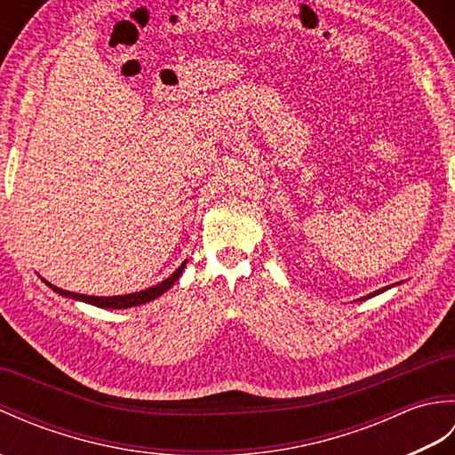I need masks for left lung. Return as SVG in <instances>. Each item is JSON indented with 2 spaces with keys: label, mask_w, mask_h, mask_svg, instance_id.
I'll list each match as a JSON object with an SVG mask.
<instances>
[{
  "label": "left lung",
  "mask_w": 455,
  "mask_h": 455,
  "mask_svg": "<svg viewBox=\"0 0 455 455\" xmlns=\"http://www.w3.org/2000/svg\"><path fill=\"white\" fill-rule=\"evenodd\" d=\"M385 289H387V287H383V289H379V291H375V293H371V295H367V297H373V295H379V293H383V291H385Z\"/></svg>",
  "instance_id": "left-lung-1"
}]
</instances>
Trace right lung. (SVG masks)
Listing matches in <instances>:
<instances>
[{
    "instance_id": "right-lung-1",
    "label": "right lung",
    "mask_w": 455,
    "mask_h": 455,
    "mask_svg": "<svg viewBox=\"0 0 455 455\" xmlns=\"http://www.w3.org/2000/svg\"><path fill=\"white\" fill-rule=\"evenodd\" d=\"M188 262H183L176 272H173L170 277L164 279L162 283L154 285V287H148L144 289V291H139V293H129V295H113V297H93V295H84V293H72V291H66V289H60L56 287L52 283L48 282H43L52 289V291H56L58 295L62 297H70V299H76V301H84V303H90V305H95V307H101V308H131V307H137V305H144L148 301H154V299H158L162 293H166L168 289L178 282L183 267H186Z\"/></svg>"
}]
</instances>
